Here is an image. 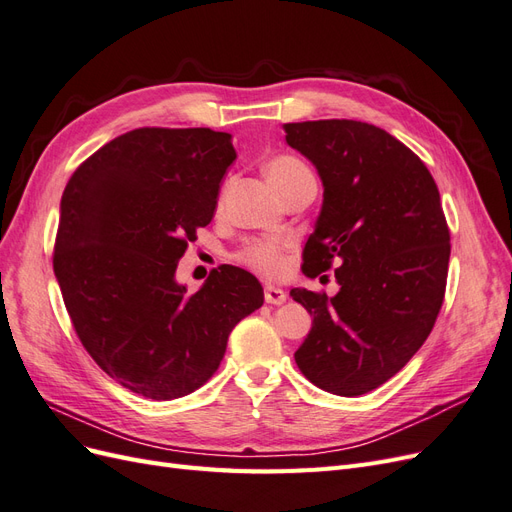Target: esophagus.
<instances>
[{
    "label": "esophagus",
    "mask_w": 512,
    "mask_h": 512,
    "mask_svg": "<svg viewBox=\"0 0 512 512\" xmlns=\"http://www.w3.org/2000/svg\"><path fill=\"white\" fill-rule=\"evenodd\" d=\"M265 301L269 305H284L286 303V292L275 286H265Z\"/></svg>",
    "instance_id": "34e87169"
}]
</instances>
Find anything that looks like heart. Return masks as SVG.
Returning a JSON list of instances; mask_svg holds the SVG:
<instances>
[{
    "label": "heart",
    "mask_w": 512,
    "mask_h": 512,
    "mask_svg": "<svg viewBox=\"0 0 512 512\" xmlns=\"http://www.w3.org/2000/svg\"><path fill=\"white\" fill-rule=\"evenodd\" d=\"M265 173L273 188L275 185L288 183L297 177L312 175L309 173V168L294 156H275L267 164ZM239 260L265 275H280L284 269L282 247L275 241H250L247 245H243V250L239 252Z\"/></svg>",
    "instance_id": "b5f03b06"
}]
</instances>
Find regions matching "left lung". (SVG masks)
<instances>
[{
  "label": "left lung",
  "instance_id": "1",
  "mask_svg": "<svg viewBox=\"0 0 512 512\" xmlns=\"http://www.w3.org/2000/svg\"><path fill=\"white\" fill-rule=\"evenodd\" d=\"M284 132L324 188L303 273L339 265L335 297L290 290L314 316L294 361L322 391L365 395L412 359L442 307L451 235L438 185L416 153L371 123L320 119Z\"/></svg>",
  "mask_w": 512,
  "mask_h": 512
}]
</instances>
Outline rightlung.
Listing matches in <instances>:
<instances>
[{
	"instance_id": "right-lung-1",
	"label": "right lung",
	"mask_w": 512,
	"mask_h": 512,
	"mask_svg": "<svg viewBox=\"0 0 512 512\" xmlns=\"http://www.w3.org/2000/svg\"><path fill=\"white\" fill-rule=\"evenodd\" d=\"M235 158L228 132L138 128L87 158L61 196V297L91 359L136 395L170 401L200 389L235 324L265 301L239 267L215 269L196 292L175 277Z\"/></svg>"
}]
</instances>
